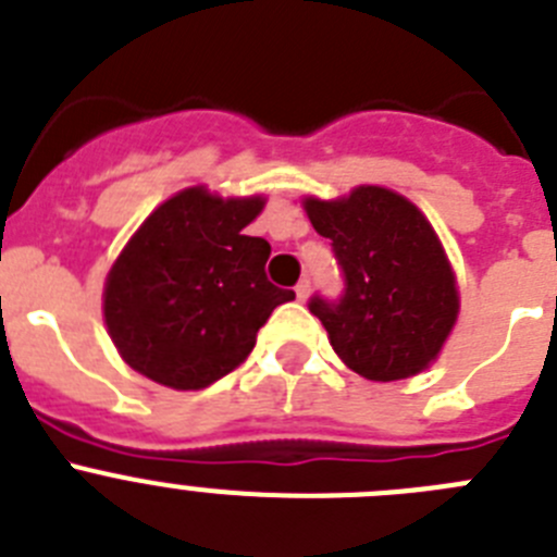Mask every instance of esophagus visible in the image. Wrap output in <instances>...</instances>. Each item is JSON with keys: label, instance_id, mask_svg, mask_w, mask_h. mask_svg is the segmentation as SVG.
Instances as JSON below:
<instances>
[{"label": "esophagus", "instance_id": "obj_1", "mask_svg": "<svg viewBox=\"0 0 557 557\" xmlns=\"http://www.w3.org/2000/svg\"><path fill=\"white\" fill-rule=\"evenodd\" d=\"M294 290H297V297L302 299V302H305V299L310 297V280H308V277H305V280H299V283H297V288H294Z\"/></svg>", "mask_w": 557, "mask_h": 557}]
</instances>
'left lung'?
Returning <instances> with one entry per match:
<instances>
[{"label": "left lung", "mask_w": 557, "mask_h": 557, "mask_svg": "<svg viewBox=\"0 0 557 557\" xmlns=\"http://www.w3.org/2000/svg\"><path fill=\"white\" fill-rule=\"evenodd\" d=\"M313 230L333 242L344 294L308 302L335 355L366 380H405L438 358L455 319L458 288L438 235L422 210L380 185L349 197H308Z\"/></svg>", "instance_id": "1"}]
</instances>
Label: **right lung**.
Returning a JSON list of instances; mask_svg holds the SVG:
<instances>
[{"mask_svg": "<svg viewBox=\"0 0 557 557\" xmlns=\"http://www.w3.org/2000/svg\"><path fill=\"white\" fill-rule=\"evenodd\" d=\"M263 197L222 199L185 188L160 205L104 283V324L135 372L177 391L242 366L255 335L294 290L267 277V238L244 235Z\"/></svg>", "mask_w": 557, "mask_h": 557, "instance_id": "add662e5", "label": "right lung"}]
</instances>
